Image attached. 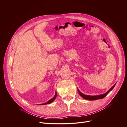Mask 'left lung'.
Masks as SVG:
<instances>
[{
  "label": "left lung",
  "mask_w": 127,
  "mask_h": 127,
  "mask_svg": "<svg viewBox=\"0 0 127 127\" xmlns=\"http://www.w3.org/2000/svg\"><path fill=\"white\" fill-rule=\"evenodd\" d=\"M116 83L113 85L109 90H108V91L105 93V94H102V95H84L83 94L81 93L80 91L78 89V92L79 93V94L80 95L83 97L84 99H86V100H96V99H102L104 97L106 96V95H107V94L109 93L111 90L114 88V87L115 86Z\"/></svg>",
  "instance_id": "left-lung-1"
}]
</instances>
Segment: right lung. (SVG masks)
I'll list each match as a JSON object with an SVG mask.
<instances>
[{"mask_svg":"<svg viewBox=\"0 0 127 127\" xmlns=\"http://www.w3.org/2000/svg\"><path fill=\"white\" fill-rule=\"evenodd\" d=\"M56 97H57V93H56H56H55V95H54V96L52 98H51V99H50L49 101H48L47 102H46V103H42V104H41V105H43V104H49V103H51V102H52L54 100H55V99H56Z\"/></svg>","mask_w":127,"mask_h":127,"instance_id":"add662e5","label":"right lung"}]
</instances>
